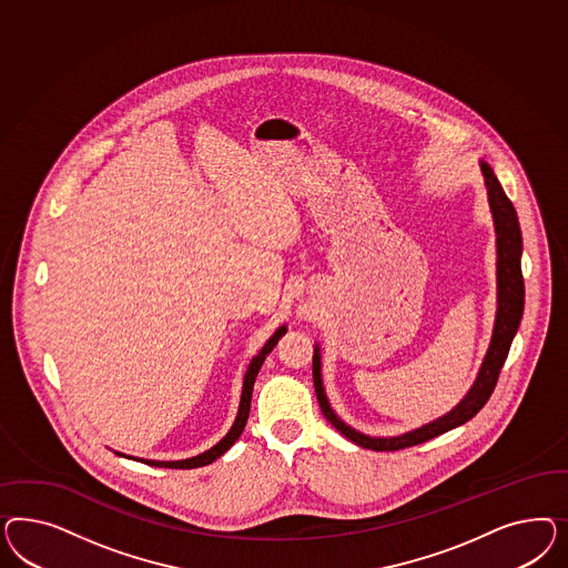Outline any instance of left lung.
I'll use <instances>...</instances> for the list:
<instances>
[{"mask_svg":"<svg viewBox=\"0 0 568 568\" xmlns=\"http://www.w3.org/2000/svg\"><path fill=\"white\" fill-rule=\"evenodd\" d=\"M479 164H481L483 176H485V187H487V197H489V207L494 214L496 237H498L496 240L498 241V312H496L491 344L483 358L481 371L477 375V381L473 383V387L468 389L465 399L454 410L439 416L437 420H433L429 425H423L418 429L408 430L404 435H397V437H368L361 430L345 425L344 420L333 413L325 387H323L321 349L316 345L314 356H312V377H314V389H316L321 410L325 414L328 423L349 442H354L356 446L375 449V452H396L402 447L425 444L446 430L465 425L466 420H470L475 414L481 410L496 389L499 371L506 362L508 349L515 339L516 328L523 318V308H525V281H523V271H520L523 237H520V226H518L513 202L506 197L491 166L483 160Z\"/></svg>","mask_w":568,"mask_h":568,"instance_id":"1","label":"left lung"}]
</instances>
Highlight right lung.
<instances>
[{"mask_svg":"<svg viewBox=\"0 0 568 568\" xmlns=\"http://www.w3.org/2000/svg\"><path fill=\"white\" fill-rule=\"evenodd\" d=\"M285 333H287V327L276 328L275 335H273V337L264 344V347L260 349L258 356H254L252 362H250L247 373H245V377H243V389H241V402L240 410H237V418H235V423H233L231 430L224 435L223 439H221L216 446L210 447V449L204 452V454L193 456V458H187V460H169V463H164V460H145V458H133V456H126V458H133V460H139V463H145V465L150 466H164V468H197V466H206L210 465V463H214L216 458H221L224 452L240 439L241 433L245 429V423H247V416H250V404H252L254 381L258 377L260 366H262L264 358L273 352V347L278 344V339H281ZM116 454H119V456H124L121 452H116Z\"/></svg>","mask_w":568,"mask_h":568,"instance_id":"obj_1","label":"right lung"}]
</instances>
